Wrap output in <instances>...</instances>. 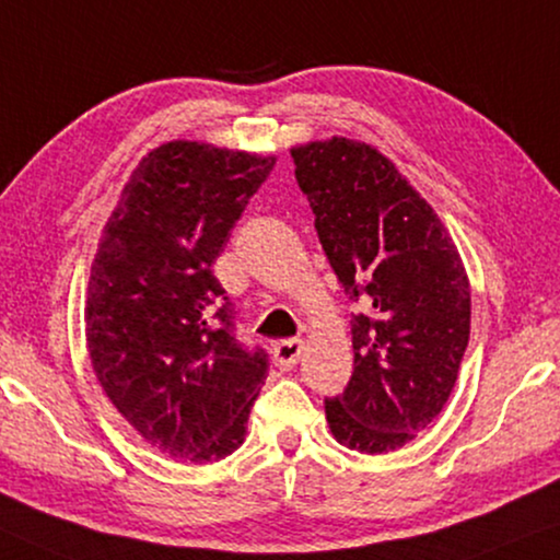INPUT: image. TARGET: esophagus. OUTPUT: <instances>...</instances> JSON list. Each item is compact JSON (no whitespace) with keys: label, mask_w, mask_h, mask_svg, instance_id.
<instances>
[{"label":"esophagus","mask_w":560,"mask_h":560,"mask_svg":"<svg viewBox=\"0 0 560 560\" xmlns=\"http://www.w3.org/2000/svg\"><path fill=\"white\" fill-rule=\"evenodd\" d=\"M304 350V342L302 340H283L279 342L277 348H273V360H277V365L281 370H291L296 365L299 355H302Z\"/></svg>","instance_id":"34e87169"}]
</instances>
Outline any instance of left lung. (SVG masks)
<instances>
[{
    "instance_id": "1",
    "label": "left lung",
    "mask_w": 560,
    "mask_h": 560,
    "mask_svg": "<svg viewBox=\"0 0 560 560\" xmlns=\"http://www.w3.org/2000/svg\"><path fill=\"white\" fill-rule=\"evenodd\" d=\"M319 243L350 299L355 370L325 400L332 436L362 454L396 452L452 396L469 342V277L436 210L368 141L291 147Z\"/></svg>"
}]
</instances>
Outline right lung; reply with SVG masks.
Wrapping results in <instances>:
<instances>
[{"label": "right lung", "mask_w": 560, "mask_h": 560, "mask_svg": "<svg viewBox=\"0 0 560 560\" xmlns=\"http://www.w3.org/2000/svg\"><path fill=\"white\" fill-rule=\"evenodd\" d=\"M273 164V154L164 141L133 167L101 233L85 296L93 373L170 459L233 454L269 375L266 352L233 337L212 264Z\"/></svg>", "instance_id": "1"}]
</instances>
